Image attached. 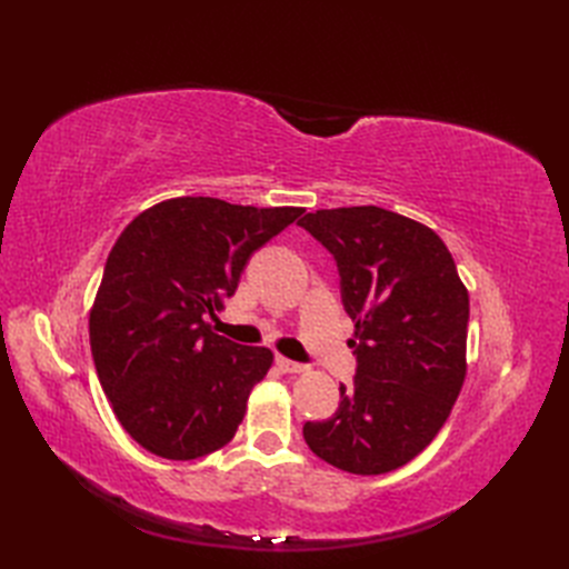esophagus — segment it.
<instances>
[{"mask_svg":"<svg viewBox=\"0 0 569 569\" xmlns=\"http://www.w3.org/2000/svg\"><path fill=\"white\" fill-rule=\"evenodd\" d=\"M274 363H278V368H280L282 372H289V375H297V372H303V370H306V366L295 363V360H289V358H284V356L274 358Z\"/></svg>","mask_w":569,"mask_h":569,"instance_id":"obj_1","label":"esophagus"}]
</instances>
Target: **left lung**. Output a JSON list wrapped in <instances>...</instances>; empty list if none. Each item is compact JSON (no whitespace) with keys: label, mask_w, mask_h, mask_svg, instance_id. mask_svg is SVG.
Wrapping results in <instances>:
<instances>
[{"label":"left lung","mask_w":569,"mask_h":569,"mask_svg":"<svg viewBox=\"0 0 569 569\" xmlns=\"http://www.w3.org/2000/svg\"><path fill=\"white\" fill-rule=\"evenodd\" d=\"M299 226L335 256L358 363L335 416L306 422L303 439L343 472H391L451 416L468 372V289L435 230L380 206L322 209Z\"/></svg>","instance_id":"left-lung-1"}]
</instances>
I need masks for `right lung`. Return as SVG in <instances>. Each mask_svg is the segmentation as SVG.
<instances>
[{
	"label": "right lung",
	"instance_id": "right-lung-1",
	"mask_svg": "<svg viewBox=\"0 0 569 569\" xmlns=\"http://www.w3.org/2000/svg\"><path fill=\"white\" fill-rule=\"evenodd\" d=\"M297 206L178 197L142 211L107 258L90 343L126 432L153 456L194 460L226 446L272 351L211 330L249 256L291 226Z\"/></svg>",
	"mask_w": 569,
	"mask_h": 569
}]
</instances>
